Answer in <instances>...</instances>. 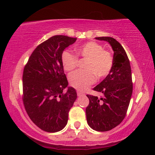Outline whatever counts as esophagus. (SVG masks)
Listing matches in <instances>:
<instances>
[{
  "label": "esophagus",
  "mask_w": 155,
  "mask_h": 155,
  "mask_svg": "<svg viewBox=\"0 0 155 155\" xmlns=\"http://www.w3.org/2000/svg\"><path fill=\"white\" fill-rule=\"evenodd\" d=\"M84 94L83 93V92L77 91V96L78 97H81V96H84Z\"/></svg>",
  "instance_id": "obj_1"
}]
</instances>
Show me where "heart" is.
I'll return each mask as SVG.
<instances>
[{"label": "heart", "mask_w": 155, "mask_h": 155, "mask_svg": "<svg viewBox=\"0 0 155 155\" xmlns=\"http://www.w3.org/2000/svg\"><path fill=\"white\" fill-rule=\"evenodd\" d=\"M76 50L87 61L84 66L85 70L71 73L69 81L71 86L84 91L96 81V76L99 78H103L108 75L114 64V58L109 51L104 50L102 46L95 41L85 43ZM61 61L64 70L68 71L75 69L78 63L77 55L68 50L63 52Z\"/></svg>", "instance_id": "b5f03b06"}]
</instances>
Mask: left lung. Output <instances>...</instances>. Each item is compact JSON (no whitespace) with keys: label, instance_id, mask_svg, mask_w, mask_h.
Listing matches in <instances>:
<instances>
[{"label":"left lung","instance_id":"left-lung-1","mask_svg":"<svg viewBox=\"0 0 155 155\" xmlns=\"http://www.w3.org/2000/svg\"><path fill=\"white\" fill-rule=\"evenodd\" d=\"M96 40L109 43L114 51V64L108 75L93 88L102 97L87 94L89 104L85 113L88 125L95 131H107L121 123L127 111L133 84L130 63L124 48L110 37H99Z\"/></svg>","mask_w":155,"mask_h":155}]
</instances>
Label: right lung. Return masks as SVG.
Masks as SVG:
<instances>
[{
	"instance_id": "right-lung-1",
	"label": "right lung",
	"mask_w": 155,
	"mask_h": 155,
	"mask_svg": "<svg viewBox=\"0 0 155 155\" xmlns=\"http://www.w3.org/2000/svg\"><path fill=\"white\" fill-rule=\"evenodd\" d=\"M77 38L55 35L38 46L23 73V101L28 116L39 128L57 132L66 126L77 94L68 85L61 55Z\"/></svg>"
}]
</instances>
